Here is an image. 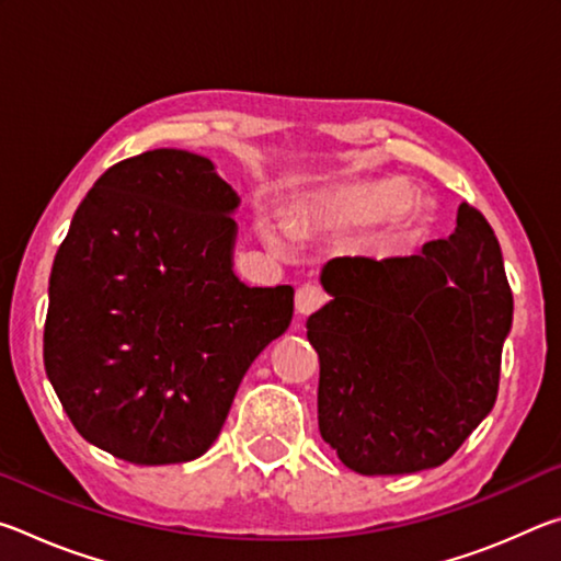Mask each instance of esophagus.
<instances>
[{"label": "esophagus", "instance_id": "1", "mask_svg": "<svg viewBox=\"0 0 561 561\" xmlns=\"http://www.w3.org/2000/svg\"><path fill=\"white\" fill-rule=\"evenodd\" d=\"M327 291L317 287V284H301V287L297 289V311L299 314H311V311H317L319 307H324L327 304Z\"/></svg>", "mask_w": 561, "mask_h": 561}]
</instances>
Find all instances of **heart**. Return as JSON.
<instances>
[{"mask_svg": "<svg viewBox=\"0 0 561 561\" xmlns=\"http://www.w3.org/2000/svg\"><path fill=\"white\" fill-rule=\"evenodd\" d=\"M411 193L405 185L396 180H374V183H351L339 185L321 197L317 213L329 222L341 225H376L391 220V234L396 242H411L421 234V222L408 210ZM264 240L272 247H284V230L282 225L264 220L262 222ZM301 232V227H297Z\"/></svg>", "mask_w": 561, "mask_h": 561, "instance_id": "1", "label": "heart"}]
</instances>
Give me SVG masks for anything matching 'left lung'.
Listing matches in <instances>:
<instances>
[{
    "mask_svg": "<svg viewBox=\"0 0 561 561\" xmlns=\"http://www.w3.org/2000/svg\"><path fill=\"white\" fill-rule=\"evenodd\" d=\"M307 319L319 433L360 474L438 468L497 398L512 291L497 237L462 203L448 240L411 257H336Z\"/></svg>",
    "mask_w": 561,
    "mask_h": 561,
    "instance_id": "1",
    "label": "left lung"
}]
</instances>
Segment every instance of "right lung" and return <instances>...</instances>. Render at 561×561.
<instances>
[{
	"mask_svg": "<svg viewBox=\"0 0 561 561\" xmlns=\"http://www.w3.org/2000/svg\"><path fill=\"white\" fill-rule=\"evenodd\" d=\"M240 205L213 160L158 148L103 173L56 252L44 366L73 428L133 465L201 458L294 289L232 272Z\"/></svg>",
	"mask_w": 561,
	"mask_h": 561,
	"instance_id": "add662e5",
	"label": "right lung"
}]
</instances>
